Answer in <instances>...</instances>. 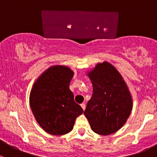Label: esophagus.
Returning a JSON list of instances; mask_svg holds the SVG:
<instances>
[{
	"instance_id": "obj_1",
	"label": "esophagus",
	"mask_w": 157,
	"mask_h": 157,
	"mask_svg": "<svg viewBox=\"0 0 157 157\" xmlns=\"http://www.w3.org/2000/svg\"><path fill=\"white\" fill-rule=\"evenodd\" d=\"M80 106L82 107V109H83V110H85V109H86V105H85V103H82L81 105H80Z\"/></svg>"
}]
</instances>
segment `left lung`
Wrapping results in <instances>:
<instances>
[{
	"label": "left lung",
	"mask_w": 157,
	"mask_h": 157,
	"mask_svg": "<svg viewBox=\"0 0 157 157\" xmlns=\"http://www.w3.org/2000/svg\"><path fill=\"white\" fill-rule=\"evenodd\" d=\"M93 84V96L88 101L84 115L92 130L100 135H109L127 121L133 101L127 83L110 63H98L88 71Z\"/></svg>",
	"instance_id": "obj_1"
}]
</instances>
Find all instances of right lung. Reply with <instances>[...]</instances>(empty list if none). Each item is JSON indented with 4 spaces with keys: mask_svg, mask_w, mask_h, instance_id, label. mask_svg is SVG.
Masks as SVG:
<instances>
[{
    "mask_svg": "<svg viewBox=\"0 0 157 157\" xmlns=\"http://www.w3.org/2000/svg\"><path fill=\"white\" fill-rule=\"evenodd\" d=\"M74 74L67 66H51L38 77L30 92L29 105L36 121L52 135L72 131L76 118L83 112L69 88Z\"/></svg>",
    "mask_w": 157,
    "mask_h": 157,
    "instance_id": "add662e5",
    "label": "right lung"
}]
</instances>
